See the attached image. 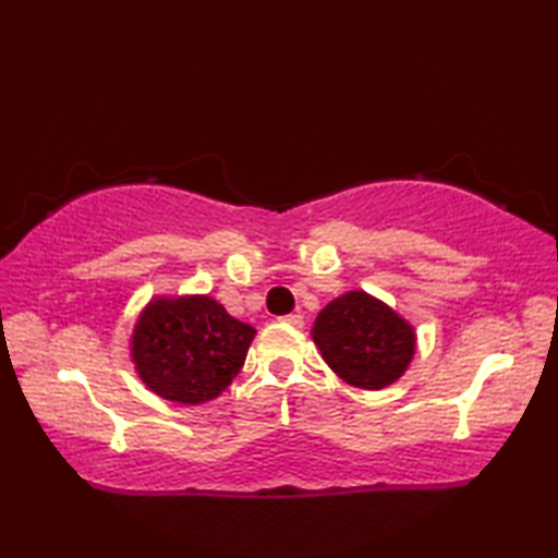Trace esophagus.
<instances>
[{
    "label": "esophagus",
    "instance_id": "esophagus-1",
    "mask_svg": "<svg viewBox=\"0 0 558 558\" xmlns=\"http://www.w3.org/2000/svg\"><path fill=\"white\" fill-rule=\"evenodd\" d=\"M280 323H286V325H290V327H295V329H300L302 325H305V319H302V315H298V313H292V315H286V317H280Z\"/></svg>",
    "mask_w": 558,
    "mask_h": 558
}]
</instances>
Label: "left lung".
<instances>
[{"mask_svg":"<svg viewBox=\"0 0 558 558\" xmlns=\"http://www.w3.org/2000/svg\"><path fill=\"white\" fill-rule=\"evenodd\" d=\"M415 329L384 300L349 290L319 310L313 342L339 379L366 391H381L409 372Z\"/></svg>","mask_w":558,"mask_h":558,"instance_id":"1","label":"left lung"}]
</instances>
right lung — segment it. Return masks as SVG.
Wrapping results in <instances>:
<instances>
[{
  "label": "right lung",
  "mask_w": 558,
  "mask_h": 558,
  "mask_svg": "<svg viewBox=\"0 0 558 558\" xmlns=\"http://www.w3.org/2000/svg\"><path fill=\"white\" fill-rule=\"evenodd\" d=\"M256 329L211 295H155L130 335V362L159 399L196 405L226 391Z\"/></svg>",
  "instance_id": "obj_1"
}]
</instances>
